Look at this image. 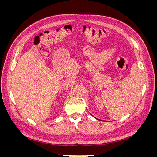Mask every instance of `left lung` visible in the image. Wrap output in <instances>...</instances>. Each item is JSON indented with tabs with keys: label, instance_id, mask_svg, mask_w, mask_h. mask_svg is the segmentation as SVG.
Masks as SVG:
<instances>
[{
	"label": "left lung",
	"instance_id": "left-lung-1",
	"mask_svg": "<svg viewBox=\"0 0 157 157\" xmlns=\"http://www.w3.org/2000/svg\"><path fill=\"white\" fill-rule=\"evenodd\" d=\"M97 119H98V118H97Z\"/></svg>",
	"mask_w": 157,
	"mask_h": 157
}]
</instances>
